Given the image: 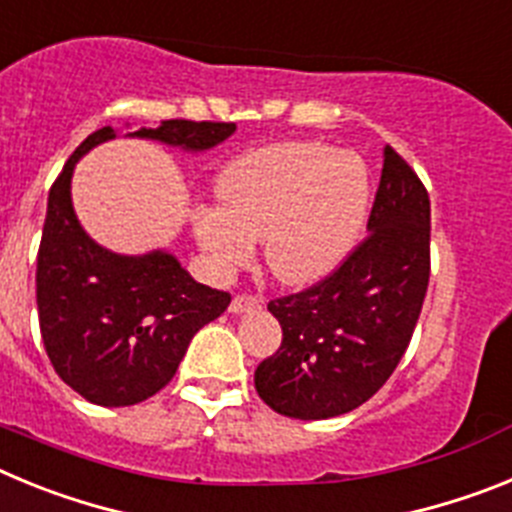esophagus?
<instances>
[{
    "label": "esophagus",
    "instance_id": "obj_1",
    "mask_svg": "<svg viewBox=\"0 0 512 512\" xmlns=\"http://www.w3.org/2000/svg\"><path fill=\"white\" fill-rule=\"evenodd\" d=\"M253 307H259V297L253 295H235L233 302H230V312H251Z\"/></svg>",
    "mask_w": 512,
    "mask_h": 512
}]
</instances>
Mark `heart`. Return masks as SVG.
Returning <instances> with one entry per match:
<instances>
[{
  "mask_svg": "<svg viewBox=\"0 0 512 512\" xmlns=\"http://www.w3.org/2000/svg\"><path fill=\"white\" fill-rule=\"evenodd\" d=\"M220 210L197 215L194 233L212 264H248L264 241L269 271L312 284L336 269L364 225L369 174L359 156L323 143H279L233 158L217 176Z\"/></svg>",
  "mask_w": 512,
  "mask_h": 512,
  "instance_id": "heart-1",
  "label": "heart"
}]
</instances>
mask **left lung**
Masks as SVG:
<instances>
[{"instance_id": "8db88e82", "label": "left lung", "mask_w": 512, "mask_h": 512, "mask_svg": "<svg viewBox=\"0 0 512 512\" xmlns=\"http://www.w3.org/2000/svg\"><path fill=\"white\" fill-rule=\"evenodd\" d=\"M369 233L328 277L269 302L282 346L253 374L274 413L325 420L379 392L405 356L431 277V200L413 166L384 148Z\"/></svg>"}]
</instances>
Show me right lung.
<instances>
[{
	"label": "right lung",
	"instance_id": "right-lung-1",
	"mask_svg": "<svg viewBox=\"0 0 512 512\" xmlns=\"http://www.w3.org/2000/svg\"><path fill=\"white\" fill-rule=\"evenodd\" d=\"M233 130V122L166 120L135 135L205 151ZM110 138V125L89 135L53 182L35 289L40 336L58 377L94 405L125 408L174 379L192 336L228 310L230 292L194 282L171 253L117 256L81 230L71 207L74 164Z\"/></svg>",
	"mask_w": 512,
	"mask_h": 512
}]
</instances>
